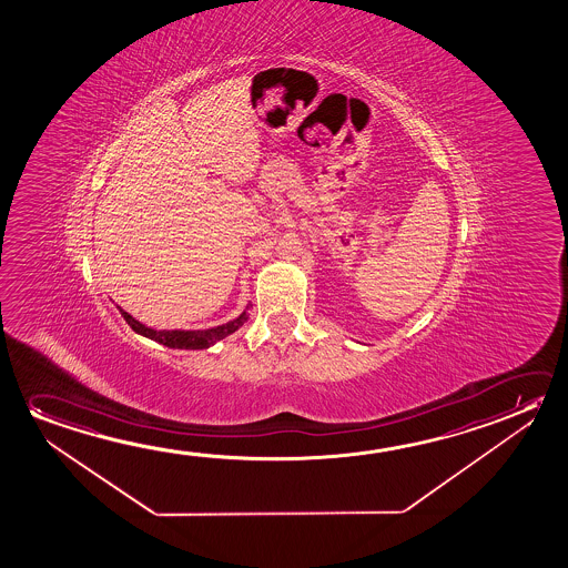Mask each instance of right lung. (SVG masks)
I'll return each mask as SVG.
<instances>
[{
    "instance_id": "right-lung-1",
    "label": "right lung",
    "mask_w": 568,
    "mask_h": 568,
    "mask_svg": "<svg viewBox=\"0 0 568 568\" xmlns=\"http://www.w3.org/2000/svg\"><path fill=\"white\" fill-rule=\"evenodd\" d=\"M122 317L126 320L128 325L134 329L135 334L144 335L148 339L162 343L165 347L172 349H209L216 342L225 339L226 335L234 334L241 325L248 320V306L244 307L243 314L234 317L231 322L223 325H215L209 329H153L148 325L140 324L132 315L118 307Z\"/></svg>"
}]
</instances>
